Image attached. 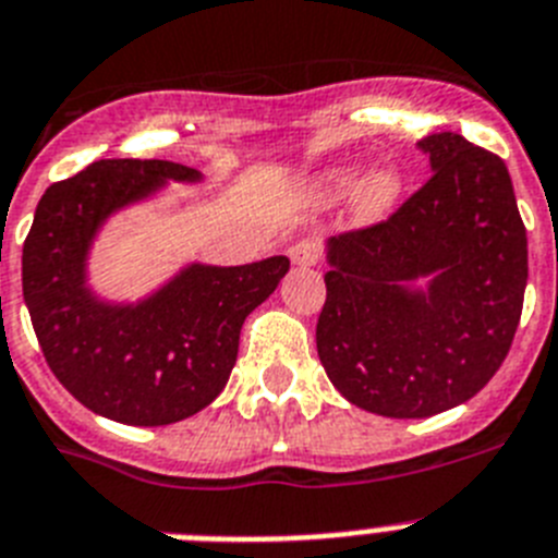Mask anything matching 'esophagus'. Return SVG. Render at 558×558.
<instances>
[{
  "label": "esophagus",
  "mask_w": 558,
  "mask_h": 558,
  "mask_svg": "<svg viewBox=\"0 0 558 558\" xmlns=\"http://www.w3.org/2000/svg\"><path fill=\"white\" fill-rule=\"evenodd\" d=\"M289 257L294 266H315L317 264V246L312 241H298L289 246Z\"/></svg>",
  "instance_id": "34e87169"
}]
</instances>
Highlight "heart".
Listing matches in <instances>:
<instances>
[{
    "label": "heart",
    "mask_w": 558,
    "mask_h": 558,
    "mask_svg": "<svg viewBox=\"0 0 558 558\" xmlns=\"http://www.w3.org/2000/svg\"><path fill=\"white\" fill-rule=\"evenodd\" d=\"M357 163H343V167H331L323 172L315 184V198L320 201L323 207H331L337 201H343L351 192V215L360 223H377L383 221L391 209L397 207V201L402 195V181L400 170L391 163L374 167L366 175L360 178Z\"/></svg>",
    "instance_id": "heart-1"
}]
</instances>
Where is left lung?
Returning a JSON list of instances; mask_svg holds the SVG:
<instances>
[{"instance_id": "left-lung-1", "label": "left lung", "mask_w": 558, "mask_h": 558, "mask_svg": "<svg viewBox=\"0 0 558 558\" xmlns=\"http://www.w3.org/2000/svg\"><path fill=\"white\" fill-rule=\"evenodd\" d=\"M428 184L388 221L326 241L317 354L357 409L423 420L488 386L517 335L527 232L508 167L457 133L425 135Z\"/></svg>"}]
</instances>
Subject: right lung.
Wrapping results in <instances>:
<instances>
[{"label": "right lung", "instance_id": "add662e5", "mask_svg": "<svg viewBox=\"0 0 558 558\" xmlns=\"http://www.w3.org/2000/svg\"><path fill=\"white\" fill-rule=\"evenodd\" d=\"M198 184L172 161L112 158L48 186L22 250V294L50 372L82 405L124 425H170L207 409L238 360L241 326L289 271L287 255L186 264L138 301L90 287V252L112 215Z\"/></svg>", "mask_w": 558, "mask_h": 558}]
</instances>
